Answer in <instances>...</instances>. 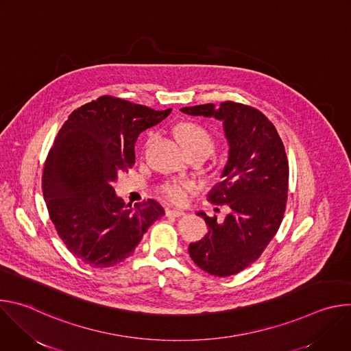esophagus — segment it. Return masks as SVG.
I'll return each instance as SVG.
<instances>
[{"instance_id": "obj_1", "label": "esophagus", "mask_w": 351, "mask_h": 351, "mask_svg": "<svg viewBox=\"0 0 351 351\" xmlns=\"http://www.w3.org/2000/svg\"><path fill=\"white\" fill-rule=\"evenodd\" d=\"M167 215H169V217H182V215H184V213L182 210H178V208H167Z\"/></svg>"}]
</instances>
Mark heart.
<instances>
[{
	"label": "heart",
	"instance_id": "1",
	"mask_svg": "<svg viewBox=\"0 0 351 351\" xmlns=\"http://www.w3.org/2000/svg\"><path fill=\"white\" fill-rule=\"evenodd\" d=\"M175 133L182 140V143L186 145L187 152H193L197 148H208L213 152L214 148V138L211 133L202 125L193 123V122H184L175 128ZM154 140V134L147 138V144H149ZM197 190V186L193 182L189 180H172L165 184H162L161 191L162 194L171 199L173 203L183 204L186 203L189 197Z\"/></svg>",
	"mask_w": 351,
	"mask_h": 351
}]
</instances>
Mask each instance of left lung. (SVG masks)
Masks as SVG:
<instances>
[{
    "mask_svg": "<svg viewBox=\"0 0 351 351\" xmlns=\"http://www.w3.org/2000/svg\"><path fill=\"white\" fill-rule=\"evenodd\" d=\"M193 117H214L223 123L229 144L222 182L208 193V202L226 204L230 213L222 222L204 218L208 233L190 243L194 264L215 276H230L260 258L276 234L286 208L289 162L285 145L272 122L258 110L225 101L184 107Z\"/></svg>",
    "mask_w": 351,
    "mask_h": 351,
    "instance_id": "8db88e82",
    "label": "left lung"
}]
</instances>
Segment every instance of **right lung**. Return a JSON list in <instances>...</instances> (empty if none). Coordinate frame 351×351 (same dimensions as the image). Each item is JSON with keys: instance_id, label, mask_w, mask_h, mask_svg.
I'll use <instances>...</instances> for the list:
<instances>
[{"instance_id": "obj_1", "label": "right lung", "mask_w": 351, "mask_h": 351, "mask_svg": "<svg viewBox=\"0 0 351 351\" xmlns=\"http://www.w3.org/2000/svg\"><path fill=\"white\" fill-rule=\"evenodd\" d=\"M171 111L103 95L75 110L60 129L44 164L43 195L60 237L83 263H122L165 214L152 198L126 204L112 183L133 167L138 134Z\"/></svg>"}]
</instances>
